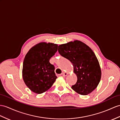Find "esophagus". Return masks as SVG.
Masks as SVG:
<instances>
[{
  "label": "esophagus",
  "mask_w": 120,
  "mask_h": 120,
  "mask_svg": "<svg viewBox=\"0 0 120 120\" xmlns=\"http://www.w3.org/2000/svg\"><path fill=\"white\" fill-rule=\"evenodd\" d=\"M68 73H67V72H63V73H62V75H63V76L64 77L67 76L68 75Z\"/></svg>",
  "instance_id": "obj_1"
}]
</instances>
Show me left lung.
Wrapping results in <instances>:
<instances>
[{
	"label": "left lung",
	"mask_w": 120,
	"mask_h": 120,
	"mask_svg": "<svg viewBox=\"0 0 120 120\" xmlns=\"http://www.w3.org/2000/svg\"><path fill=\"white\" fill-rule=\"evenodd\" d=\"M58 51L73 66L77 81L71 88L81 95L92 93L97 87L101 77L100 66L94 52L78 40L59 45Z\"/></svg>",
	"instance_id": "left-lung-1"
}]
</instances>
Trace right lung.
<instances>
[{"label": "right lung", "instance_id": "1", "mask_svg": "<svg viewBox=\"0 0 120 120\" xmlns=\"http://www.w3.org/2000/svg\"><path fill=\"white\" fill-rule=\"evenodd\" d=\"M57 47L56 44L41 42L30 48L25 55L23 79L26 86L36 94L48 90L57 78L54 66L49 60L56 52Z\"/></svg>", "mask_w": 120, "mask_h": 120}]
</instances>
